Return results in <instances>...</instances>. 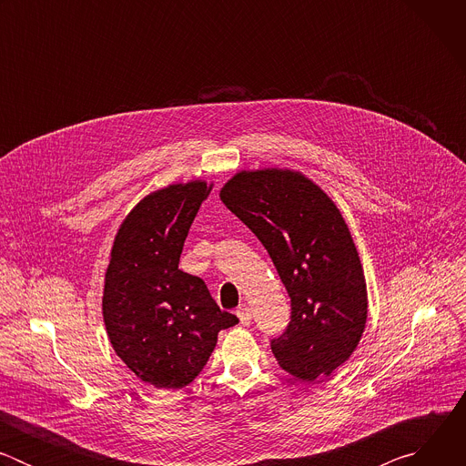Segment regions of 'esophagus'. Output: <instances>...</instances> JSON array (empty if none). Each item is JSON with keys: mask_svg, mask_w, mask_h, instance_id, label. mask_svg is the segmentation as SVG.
<instances>
[{"mask_svg": "<svg viewBox=\"0 0 466 466\" xmlns=\"http://www.w3.org/2000/svg\"><path fill=\"white\" fill-rule=\"evenodd\" d=\"M236 315L239 319V324H243V326L250 324V309H248V306H239L236 309Z\"/></svg>", "mask_w": 466, "mask_h": 466, "instance_id": "obj_1", "label": "esophagus"}]
</instances>
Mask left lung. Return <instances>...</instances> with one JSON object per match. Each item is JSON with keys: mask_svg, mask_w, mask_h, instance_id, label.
Here are the masks:
<instances>
[{"mask_svg": "<svg viewBox=\"0 0 466 466\" xmlns=\"http://www.w3.org/2000/svg\"><path fill=\"white\" fill-rule=\"evenodd\" d=\"M219 197L268 248L291 299V320L271 341L279 365L302 381L329 376L358 349L369 311L363 265L343 214L293 169L238 171Z\"/></svg>", "mask_w": 466, "mask_h": 466, "instance_id": "1", "label": "left lung"}]
</instances>
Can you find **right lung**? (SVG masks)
<instances>
[{"label": "right lung", "instance_id": "1", "mask_svg": "<svg viewBox=\"0 0 466 466\" xmlns=\"http://www.w3.org/2000/svg\"><path fill=\"white\" fill-rule=\"evenodd\" d=\"M212 184L160 187L117 228L105 273L103 319L112 349L144 383L182 389L201 372L218 334L238 324L207 284L178 269L189 227Z\"/></svg>", "mask_w": 466, "mask_h": 466}]
</instances>
